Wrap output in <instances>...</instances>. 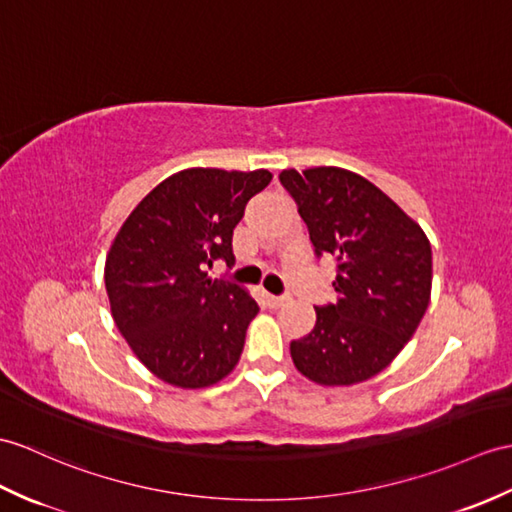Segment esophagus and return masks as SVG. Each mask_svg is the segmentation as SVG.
Listing matches in <instances>:
<instances>
[{"mask_svg": "<svg viewBox=\"0 0 512 512\" xmlns=\"http://www.w3.org/2000/svg\"><path fill=\"white\" fill-rule=\"evenodd\" d=\"M266 301L272 305V307H281L283 303L290 301V296H275V294H266Z\"/></svg>", "mask_w": 512, "mask_h": 512, "instance_id": "esophagus-1", "label": "esophagus"}]
</instances>
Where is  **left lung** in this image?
<instances>
[{"label": "left lung", "mask_w": 512, "mask_h": 512, "mask_svg": "<svg viewBox=\"0 0 512 512\" xmlns=\"http://www.w3.org/2000/svg\"><path fill=\"white\" fill-rule=\"evenodd\" d=\"M314 251L338 259V301L316 307L310 334L290 342L299 373L320 386L375 377L417 331L432 292L423 229L364 176L342 168L283 170Z\"/></svg>", "instance_id": "left-lung-1"}]
</instances>
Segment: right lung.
Segmentation results:
<instances>
[{"label": "right lung", "instance_id": "obj_1", "mask_svg": "<svg viewBox=\"0 0 512 512\" xmlns=\"http://www.w3.org/2000/svg\"><path fill=\"white\" fill-rule=\"evenodd\" d=\"M272 181L268 170L189 168L139 202L106 255L111 314L152 375L176 388H207L240 362L255 299L209 279L216 259L233 264V229L246 202Z\"/></svg>", "mask_w": 512, "mask_h": 512}]
</instances>
